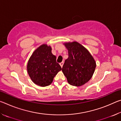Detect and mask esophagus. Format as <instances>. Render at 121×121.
<instances>
[{
    "label": "esophagus",
    "mask_w": 121,
    "mask_h": 121,
    "mask_svg": "<svg viewBox=\"0 0 121 121\" xmlns=\"http://www.w3.org/2000/svg\"><path fill=\"white\" fill-rule=\"evenodd\" d=\"M63 63H64V62H63V61H62V62H60V65H61V67H63Z\"/></svg>",
    "instance_id": "esophagus-1"
}]
</instances>
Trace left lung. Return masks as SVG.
Instances as JSON below:
<instances>
[{
    "label": "left lung",
    "instance_id": "8db88e82",
    "mask_svg": "<svg viewBox=\"0 0 121 121\" xmlns=\"http://www.w3.org/2000/svg\"><path fill=\"white\" fill-rule=\"evenodd\" d=\"M68 51V58L65 60L62 71L68 83L81 86L88 82L95 72L96 62L85 47L77 42L63 43Z\"/></svg>",
    "mask_w": 121,
    "mask_h": 121
}]
</instances>
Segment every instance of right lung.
I'll return each mask as SVG.
<instances>
[{
	"label": "right lung",
	"mask_w": 121,
	"mask_h": 121,
	"mask_svg": "<svg viewBox=\"0 0 121 121\" xmlns=\"http://www.w3.org/2000/svg\"><path fill=\"white\" fill-rule=\"evenodd\" d=\"M52 53V48L46 44L39 46L32 53L28 61L27 71L31 81L42 87L52 83L61 67Z\"/></svg>",
	"instance_id": "1"
}]
</instances>
